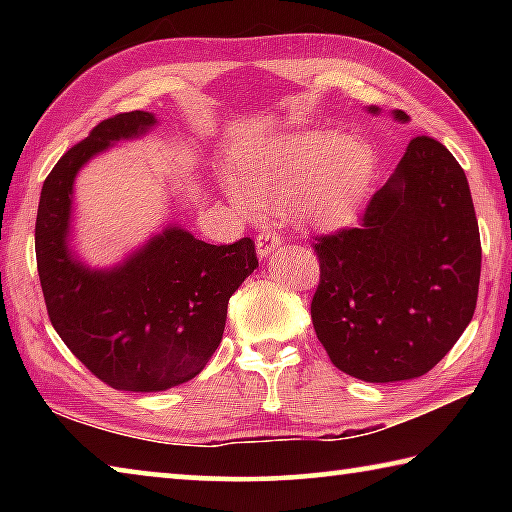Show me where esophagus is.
<instances>
[{
    "label": "esophagus",
    "mask_w": 512,
    "mask_h": 512,
    "mask_svg": "<svg viewBox=\"0 0 512 512\" xmlns=\"http://www.w3.org/2000/svg\"><path fill=\"white\" fill-rule=\"evenodd\" d=\"M280 244H282V239H280V235H275V232H271V230L259 232V237H257V255H259V259H266Z\"/></svg>",
    "instance_id": "34e87169"
}]
</instances>
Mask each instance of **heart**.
Segmentation results:
<instances>
[{
  "mask_svg": "<svg viewBox=\"0 0 512 512\" xmlns=\"http://www.w3.org/2000/svg\"><path fill=\"white\" fill-rule=\"evenodd\" d=\"M223 194L248 221L287 212L305 228L334 230L357 216L372 178V153L350 133L291 131L230 155Z\"/></svg>",
  "mask_w": 512,
  "mask_h": 512,
  "instance_id": "1",
  "label": "heart"
}]
</instances>
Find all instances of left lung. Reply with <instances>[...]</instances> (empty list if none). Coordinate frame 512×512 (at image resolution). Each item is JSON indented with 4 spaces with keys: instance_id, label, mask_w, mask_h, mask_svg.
<instances>
[{
    "instance_id": "obj_1",
    "label": "left lung",
    "mask_w": 512,
    "mask_h": 512,
    "mask_svg": "<svg viewBox=\"0 0 512 512\" xmlns=\"http://www.w3.org/2000/svg\"><path fill=\"white\" fill-rule=\"evenodd\" d=\"M391 115L409 121L402 110ZM314 248L320 284L311 323L345 375L370 384L415 379L470 325L481 275L479 223L465 171L431 137L409 142L359 228L320 237Z\"/></svg>"
}]
</instances>
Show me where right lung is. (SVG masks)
Returning <instances> with one entry per match:
<instances>
[{
	"label": "right lung",
	"mask_w": 512,
	"mask_h": 512,
	"mask_svg": "<svg viewBox=\"0 0 512 512\" xmlns=\"http://www.w3.org/2000/svg\"><path fill=\"white\" fill-rule=\"evenodd\" d=\"M158 126L135 110L101 121L42 185L38 275L51 325L92 375L117 391L158 393L194 379L219 348L228 300L259 266L253 239L212 246L169 223L115 266L72 248L74 180L94 155Z\"/></svg>",
	"instance_id": "obj_1"
}]
</instances>
